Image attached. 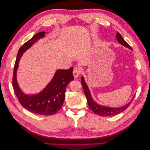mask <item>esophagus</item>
I'll use <instances>...</instances> for the list:
<instances>
[{
  "label": "esophagus",
  "instance_id": "obj_1",
  "mask_svg": "<svg viewBox=\"0 0 150 150\" xmlns=\"http://www.w3.org/2000/svg\"><path fill=\"white\" fill-rule=\"evenodd\" d=\"M81 72V71L80 69V68L78 67H76L74 68L73 71H72V74H73V76L74 78H76L80 75Z\"/></svg>",
  "mask_w": 150,
  "mask_h": 150
}]
</instances>
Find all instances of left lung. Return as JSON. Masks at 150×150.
<instances>
[{"label": "left lung", "instance_id": "left-lung-1", "mask_svg": "<svg viewBox=\"0 0 150 150\" xmlns=\"http://www.w3.org/2000/svg\"><path fill=\"white\" fill-rule=\"evenodd\" d=\"M116 39L117 40V41L120 42L122 46H125L126 47L128 48L131 50H132V48L129 46V45L127 43L125 40L123 39V38H122V36L119 33H116ZM81 84L83 86V88L84 89V91L85 96L86 97V99H87L88 103L89 108L93 112H94L95 114H96L98 115L101 116H112L116 115L117 114H119V113L124 111L126 110L127 108H128L129 106V104H131V101H133V99H131L130 102H129L128 104H125V106L119 107V108H111V107H108V106H101L99 104H97L96 101L93 100V99L92 98L91 95L90 91L88 87L87 84L85 83L84 79L83 78V76H82L81 78Z\"/></svg>", "mask_w": 150, "mask_h": 150}]
</instances>
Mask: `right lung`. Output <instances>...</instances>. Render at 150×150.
I'll list each match as a JSON object with an SVG mask.
<instances>
[{"instance_id":"right-lung-1","label":"right lung","mask_w":150,"mask_h":150,"mask_svg":"<svg viewBox=\"0 0 150 150\" xmlns=\"http://www.w3.org/2000/svg\"><path fill=\"white\" fill-rule=\"evenodd\" d=\"M45 34L46 32H40L35 34L19 49L13 72L12 84L16 96L22 106L35 114L48 116L56 114L62 108L65 98L66 86L71 81L74 79L72 74L73 67L67 70L58 69L51 82L37 94L29 95L24 93L20 89L16 78L19 60L23 53L38 40L44 38Z\"/></svg>"}]
</instances>
